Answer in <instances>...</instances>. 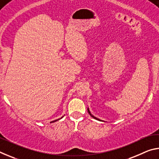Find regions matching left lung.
<instances>
[{
  "label": "left lung",
  "instance_id": "obj_1",
  "mask_svg": "<svg viewBox=\"0 0 159 159\" xmlns=\"http://www.w3.org/2000/svg\"><path fill=\"white\" fill-rule=\"evenodd\" d=\"M88 114H89L90 115V116L91 117H93V118H95V119H96V120H99V121H103V120H100V119H99V118H96L95 116H94L91 114L90 113V110H89V108H88Z\"/></svg>",
  "mask_w": 159,
  "mask_h": 159
}]
</instances>
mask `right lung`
Returning a JSON list of instances; mask_svg holds the SVG:
<instances>
[{
    "label": "right lung",
    "mask_w": 159,
    "mask_h": 159,
    "mask_svg": "<svg viewBox=\"0 0 159 159\" xmlns=\"http://www.w3.org/2000/svg\"><path fill=\"white\" fill-rule=\"evenodd\" d=\"M64 116H62V117H61V118H58V119H57V120H53V121H51V123H54V122H55V121H57V120H60L61 118H62Z\"/></svg>",
    "instance_id": "add662e5"
}]
</instances>
